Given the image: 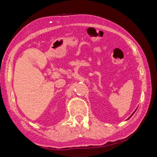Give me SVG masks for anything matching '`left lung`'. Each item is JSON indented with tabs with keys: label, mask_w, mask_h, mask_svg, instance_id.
I'll return each mask as SVG.
<instances>
[{
	"label": "left lung",
	"mask_w": 157,
	"mask_h": 157,
	"mask_svg": "<svg viewBox=\"0 0 157 157\" xmlns=\"http://www.w3.org/2000/svg\"><path fill=\"white\" fill-rule=\"evenodd\" d=\"M136 110H135V111H134V112H135V111H136ZM134 113H133L132 114V116L133 115V114H134ZM131 116H130V117H131ZM130 117H129V118H130ZM129 118H128V119H129Z\"/></svg>",
	"instance_id": "8db88e82"
}]
</instances>
